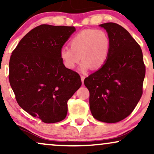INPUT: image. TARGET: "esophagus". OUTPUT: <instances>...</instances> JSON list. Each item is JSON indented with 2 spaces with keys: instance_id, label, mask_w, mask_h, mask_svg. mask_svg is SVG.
I'll use <instances>...</instances> for the list:
<instances>
[{
  "instance_id": "1",
  "label": "esophagus",
  "mask_w": 154,
  "mask_h": 154,
  "mask_svg": "<svg viewBox=\"0 0 154 154\" xmlns=\"http://www.w3.org/2000/svg\"><path fill=\"white\" fill-rule=\"evenodd\" d=\"M80 77H81V80H82V82L83 84V83H84V79L85 78V77L84 75H80Z\"/></svg>"
}]
</instances>
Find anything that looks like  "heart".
I'll list each match as a JSON object with an SVG mask.
<instances>
[{
	"label": "heart",
	"mask_w": 154,
	"mask_h": 154,
	"mask_svg": "<svg viewBox=\"0 0 154 154\" xmlns=\"http://www.w3.org/2000/svg\"><path fill=\"white\" fill-rule=\"evenodd\" d=\"M69 48L60 51V57L66 68L73 69L81 59L80 70L98 69L107 61L110 52L111 40L103 29H85L76 34L70 40Z\"/></svg>",
	"instance_id": "obj_1"
}]
</instances>
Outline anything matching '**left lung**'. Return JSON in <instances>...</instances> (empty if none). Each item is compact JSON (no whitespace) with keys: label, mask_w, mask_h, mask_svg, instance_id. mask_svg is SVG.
<instances>
[{"label":"left lung","mask_w":154,"mask_h":154,"mask_svg":"<svg viewBox=\"0 0 154 154\" xmlns=\"http://www.w3.org/2000/svg\"><path fill=\"white\" fill-rule=\"evenodd\" d=\"M111 40L105 64L84 80L95 119L116 123L128 116L143 94L146 66L140 46L125 28L113 22L100 24Z\"/></svg>","instance_id":"8db88e82"}]
</instances>
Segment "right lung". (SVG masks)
Listing matches in <instances>:
<instances>
[{"instance_id":"obj_1","label":"right lung","mask_w":154,"mask_h":154,"mask_svg":"<svg viewBox=\"0 0 154 154\" xmlns=\"http://www.w3.org/2000/svg\"><path fill=\"white\" fill-rule=\"evenodd\" d=\"M75 26L41 24L19 41L9 61V82L17 103L45 123L65 119L67 101L82 85L80 76L66 68L60 51Z\"/></svg>"}]
</instances>
